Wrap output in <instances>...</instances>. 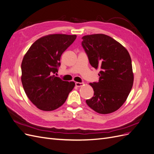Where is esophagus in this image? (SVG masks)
I'll return each instance as SVG.
<instances>
[{
  "label": "esophagus",
  "instance_id": "1",
  "mask_svg": "<svg viewBox=\"0 0 154 154\" xmlns=\"http://www.w3.org/2000/svg\"><path fill=\"white\" fill-rule=\"evenodd\" d=\"M83 84H84V83H80V82H76L75 83V85H76V86L77 87H80L82 85H83Z\"/></svg>",
  "mask_w": 154,
  "mask_h": 154
}]
</instances>
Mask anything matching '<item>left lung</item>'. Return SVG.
<instances>
[{"mask_svg": "<svg viewBox=\"0 0 154 154\" xmlns=\"http://www.w3.org/2000/svg\"><path fill=\"white\" fill-rule=\"evenodd\" d=\"M82 39L90 64L96 69H100L99 82L89 83L94 96L86 103L99 114L114 112L127 100L133 86L129 53L118 42L104 34L85 35Z\"/></svg>", "mask_w": 154, "mask_h": 154, "instance_id": "left-lung-1", "label": "left lung"}]
</instances>
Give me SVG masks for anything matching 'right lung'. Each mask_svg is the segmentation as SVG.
I'll use <instances>...</instances> for the list:
<instances>
[{
	"label": "right lung",
	"mask_w": 154,
	"mask_h": 154,
	"mask_svg": "<svg viewBox=\"0 0 154 154\" xmlns=\"http://www.w3.org/2000/svg\"><path fill=\"white\" fill-rule=\"evenodd\" d=\"M76 38V35H45L36 40L23 58L22 86L29 100L40 110L59 108L75 86L74 82L63 81L54 74L58 72L62 53Z\"/></svg>",
	"instance_id": "add662e5"
}]
</instances>
